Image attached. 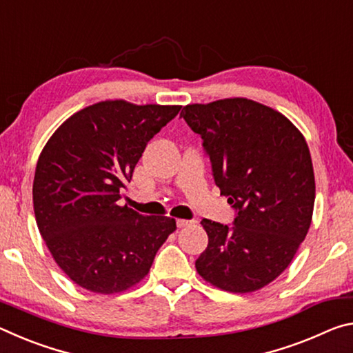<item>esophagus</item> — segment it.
Instances as JSON below:
<instances>
[{"label": "esophagus", "instance_id": "esophagus-1", "mask_svg": "<svg viewBox=\"0 0 353 353\" xmlns=\"http://www.w3.org/2000/svg\"><path fill=\"white\" fill-rule=\"evenodd\" d=\"M191 224H194V221H190V219H177V227L179 229H183V227H188Z\"/></svg>", "mask_w": 353, "mask_h": 353}]
</instances>
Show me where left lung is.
<instances>
[{
	"label": "left lung",
	"instance_id": "8db88e82",
	"mask_svg": "<svg viewBox=\"0 0 353 353\" xmlns=\"http://www.w3.org/2000/svg\"><path fill=\"white\" fill-rule=\"evenodd\" d=\"M181 117L202 137L214 182L238 210L234 227L201 221L208 244L196 271L223 291L261 290L290 266L312 224L307 141L282 113L248 98L188 104Z\"/></svg>",
	"mask_w": 353,
	"mask_h": 353
}]
</instances>
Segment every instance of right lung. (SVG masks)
Returning a JSON list of instances; mask_svg holds the SVG:
<instances>
[{"label": "right lung", "instance_id": "obj_1", "mask_svg": "<svg viewBox=\"0 0 353 353\" xmlns=\"http://www.w3.org/2000/svg\"><path fill=\"white\" fill-rule=\"evenodd\" d=\"M182 105L107 99L71 115L39 155L32 183L40 235L81 288L117 294L139 285L176 227L119 205L148 141Z\"/></svg>", "mask_w": 353, "mask_h": 353}]
</instances>
